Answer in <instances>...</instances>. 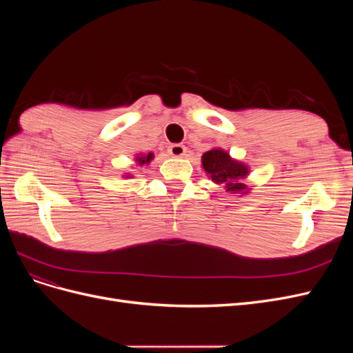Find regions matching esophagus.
I'll list each match as a JSON object with an SVG mask.
<instances>
[{
  "mask_svg": "<svg viewBox=\"0 0 353 353\" xmlns=\"http://www.w3.org/2000/svg\"><path fill=\"white\" fill-rule=\"evenodd\" d=\"M185 152H187V148H185V145H183V144H170V145L168 147V153H169L170 156H174V157L184 156Z\"/></svg>",
  "mask_w": 353,
  "mask_h": 353,
  "instance_id": "1",
  "label": "esophagus"
}]
</instances>
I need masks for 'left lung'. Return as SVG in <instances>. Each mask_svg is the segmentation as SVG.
<instances>
[{"label": "left lung", "mask_w": 353, "mask_h": 353, "mask_svg": "<svg viewBox=\"0 0 353 353\" xmlns=\"http://www.w3.org/2000/svg\"><path fill=\"white\" fill-rule=\"evenodd\" d=\"M201 165L213 183L225 184L227 191H231V193L244 191L245 193V190H248V185L241 183V179L249 175L248 166L231 159L230 154L221 148H213V150L203 154Z\"/></svg>", "instance_id": "8db88e82"}]
</instances>
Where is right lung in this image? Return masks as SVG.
<instances>
[{"mask_svg": "<svg viewBox=\"0 0 353 353\" xmlns=\"http://www.w3.org/2000/svg\"><path fill=\"white\" fill-rule=\"evenodd\" d=\"M152 159H153V153H148L147 156H141V157L137 156V162H138V165L143 166V165H145V163H150Z\"/></svg>", "mask_w": 353, "mask_h": 353, "instance_id": "add662e5", "label": "right lung"}]
</instances>
